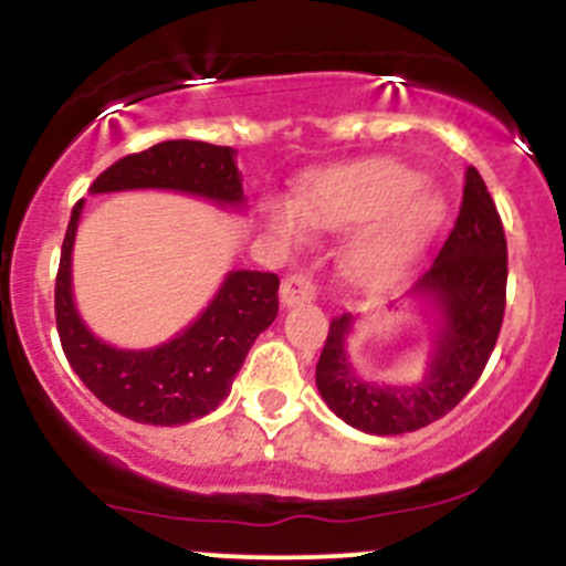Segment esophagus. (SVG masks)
<instances>
[{"label": "esophagus", "instance_id": "34e87169", "mask_svg": "<svg viewBox=\"0 0 566 566\" xmlns=\"http://www.w3.org/2000/svg\"><path fill=\"white\" fill-rule=\"evenodd\" d=\"M315 295H317L315 284H312L306 276H301V273L287 276L282 282V287H279V298H282L284 306L310 304V301H315Z\"/></svg>", "mask_w": 566, "mask_h": 566}]
</instances>
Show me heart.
Listing matches in <instances>:
<instances>
[{"label": "heart", "instance_id": "1", "mask_svg": "<svg viewBox=\"0 0 566 566\" xmlns=\"http://www.w3.org/2000/svg\"><path fill=\"white\" fill-rule=\"evenodd\" d=\"M447 216V202L405 164L375 161L319 172L301 191L298 208L273 213L276 235L295 243L306 230H361L345 251V271L361 282L391 276L413 260Z\"/></svg>", "mask_w": 566, "mask_h": 566}]
</instances>
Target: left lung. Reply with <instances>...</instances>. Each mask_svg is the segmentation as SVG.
Returning <instances> with one entry per match:
<instances>
[{"label":"left lung","mask_w":566,"mask_h":566,"mask_svg":"<svg viewBox=\"0 0 566 566\" xmlns=\"http://www.w3.org/2000/svg\"><path fill=\"white\" fill-rule=\"evenodd\" d=\"M413 293L436 304L441 325L427 375L416 386L367 384L347 361L350 312L331 319L317 361V389L331 410L369 436H402L421 430L473 389L482 375L506 306V238L482 175L465 172L462 205L454 230Z\"/></svg>","instance_id":"1"}]
</instances>
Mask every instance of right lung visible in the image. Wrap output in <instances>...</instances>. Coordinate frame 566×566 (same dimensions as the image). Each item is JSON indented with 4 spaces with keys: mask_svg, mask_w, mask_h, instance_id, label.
Here are the masks:
<instances>
[{
    "mask_svg": "<svg viewBox=\"0 0 566 566\" xmlns=\"http://www.w3.org/2000/svg\"><path fill=\"white\" fill-rule=\"evenodd\" d=\"M167 188L216 205H243L232 147L172 139L119 158L95 177L93 193ZM84 199L73 205L56 271L54 312L73 373L114 413L142 424L175 427L202 419L227 399L249 347L279 315V276L232 271L208 310L182 334L150 350H119L101 342L78 317L71 290V254Z\"/></svg>",
    "mask_w": 566,
    "mask_h": 566,
    "instance_id": "add662e5",
    "label": "right lung"
}]
</instances>
